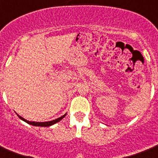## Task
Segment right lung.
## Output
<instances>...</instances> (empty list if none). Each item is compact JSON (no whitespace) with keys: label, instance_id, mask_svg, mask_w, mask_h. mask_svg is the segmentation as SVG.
<instances>
[{"label":"right lung","instance_id":"obj_1","mask_svg":"<svg viewBox=\"0 0 158 158\" xmlns=\"http://www.w3.org/2000/svg\"><path fill=\"white\" fill-rule=\"evenodd\" d=\"M18 115V114H17ZM66 114H64V115H63V116L60 117V118H58L55 119V120H52V121H48V122H31V121H28V120H26V119H25L24 118H22L21 116H20V115H18V117L20 118L21 120H23L24 122L27 123H29V124L31 125H33V126H37V127H50V126H52V125H54L55 123H56L60 122L61 119H63L64 117H65Z\"/></svg>","mask_w":158,"mask_h":158}]
</instances>
